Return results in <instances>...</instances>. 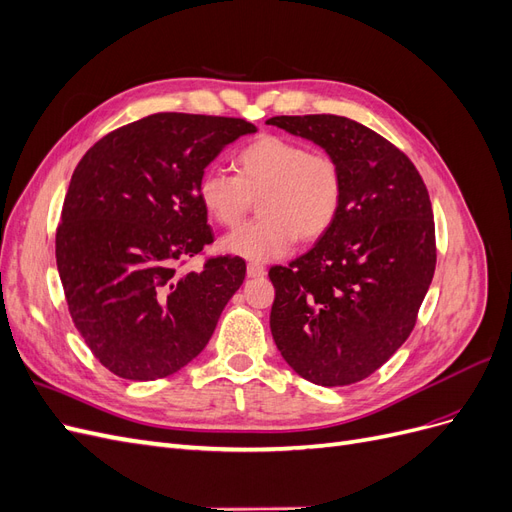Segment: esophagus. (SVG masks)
<instances>
[{
	"mask_svg": "<svg viewBox=\"0 0 512 512\" xmlns=\"http://www.w3.org/2000/svg\"><path fill=\"white\" fill-rule=\"evenodd\" d=\"M267 269L260 265V262H247V277H262Z\"/></svg>",
	"mask_w": 512,
	"mask_h": 512,
	"instance_id": "obj_1",
	"label": "esophagus"
}]
</instances>
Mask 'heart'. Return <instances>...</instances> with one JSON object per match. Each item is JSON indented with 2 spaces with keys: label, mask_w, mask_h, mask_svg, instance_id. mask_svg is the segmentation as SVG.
I'll use <instances>...</instances> for the list:
<instances>
[{
  "label": "heart",
  "mask_w": 512,
  "mask_h": 512,
  "mask_svg": "<svg viewBox=\"0 0 512 512\" xmlns=\"http://www.w3.org/2000/svg\"><path fill=\"white\" fill-rule=\"evenodd\" d=\"M235 177L207 168L198 179V200L213 222L237 226L258 200L260 220L222 239V250L252 262L284 256L301 237L316 241L337 220L344 200V173L329 153L309 151L286 136L262 134L235 153Z\"/></svg>",
  "instance_id": "obj_1"
}]
</instances>
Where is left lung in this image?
Listing matches in <instances>:
<instances>
[{"label":"left lung","instance_id":"obj_1","mask_svg":"<svg viewBox=\"0 0 512 512\" xmlns=\"http://www.w3.org/2000/svg\"><path fill=\"white\" fill-rule=\"evenodd\" d=\"M333 156L344 173L337 220L288 267H271V333L309 382L346 386L374 374L414 329L436 271L425 183L404 151L348 117H271Z\"/></svg>","mask_w":512,"mask_h":512}]
</instances>
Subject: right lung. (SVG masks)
Listing matches in <instances>:
<instances>
[{"label":"right lung","mask_w":512,"mask_h":512,"mask_svg":"<svg viewBox=\"0 0 512 512\" xmlns=\"http://www.w3.org/2000/svg\"><path fill=\"white\" fill-rule=\"evenodd\" d=\"M256 126L235 117L156 113L91 147L74 168L55 256L74 327L126 380L175 374L203 352L245 280L239 256L200 271L179 262L213 243L198 179Z\"/></svg>","instance_id":"1"}]
</instances>
